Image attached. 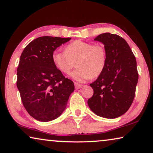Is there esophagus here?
I'll list each match as a JSON object with an SVG mask.
<instances>
[{"instance_id":"esophagus-1","label":"esophagus","mask_w":153,"mask_h":153,"mask_svg":"<svg viewBox=\"0 0 153 153\" xmlns=\"http://www.w3.org/2000/svg\"><path fill=\"white\" fill-rule=\"evenodd\" d=\"M82 87V85H79V84H77V83H75V87H76V89H80Z\"/></svg>"}]
</instances>
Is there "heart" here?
Segmentation results:
<instances>
[{
    "label": "heart",
    "instance_id": "b5f03b06",
    "mask_svg": "<svg viewBox=\"0 0 153 153\" xmlns=\"http://www.w3.org/2000/svg\"><path fill=\"white\" fill-rule=\"evenodd\" d=\"M52 60L59 71L67 74L76 62L77 68L71 77L79 82L91 77H96L104 71L107 64V54L104 47L80 40L74 41L65 47V51L55 50Z\"/></svg>",
    "mask_w": 153,
    "mask_h": 153
}]
</instances>
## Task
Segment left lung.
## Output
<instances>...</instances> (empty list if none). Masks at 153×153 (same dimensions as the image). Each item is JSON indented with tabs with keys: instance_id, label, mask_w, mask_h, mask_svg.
<instances>
[{
	"instance_id": "1",
	"label": "left lung",
	"mask_w": 153,
	"mask_h": 153,
	"mask_svg": "<svg viewBox=\"0 0 153 153\" xmlns=\"http://www.w3.org/2000/svg\"><path fill=\"white\" fill-rule=\"evenodd\" d=\"M94 40L104 44L107 64L90 84L94 95L87 103L95 114L116 119L128 110L134 100L139 78L136 58L126 41L117 34L103 33Z\"/></svg>"
}]
</instances>
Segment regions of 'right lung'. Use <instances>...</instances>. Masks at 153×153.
Masks as SVG:
<instances>
[{
	"label": "right lung",
	"instance_id": "add662e5",
	"mask_svg": "<svg viewBox=\"0 0 153 153\" xmlns=\"http://www.w3.org/2000/svg\"><path fill=\"white\" fill-rule=\"evenodd\" d=\"M71 39L41 36L29 43L21 53L16 86L25 109L39 121L59 117L75 89L73 81L63 76L52 60L53 51Z\"/></svg>",
	"mask_w": 153,
	"mask_h": 153
}]
</instances>
